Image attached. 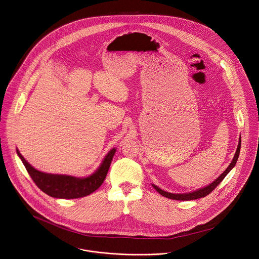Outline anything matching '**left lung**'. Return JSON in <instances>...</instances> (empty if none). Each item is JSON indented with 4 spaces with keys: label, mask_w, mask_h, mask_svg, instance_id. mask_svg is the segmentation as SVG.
Here are the masks:
<instances>
[{
    "label": "left lung",
    "mask_w": 259,
    "mask_h": 259,
    "mask_svg": "<svg viewBox=\"0 0 259 259\" xmlns=\"http://www.w3.org/2000/svg\"><path fill=\"white\" fill-rule=\"evenodd\" d=\"M240 144H241V139H240V137H239L238 146H237L236 152H235V154H234V157H233V159H232L230 166L227 168V170L223 172L215 181H213L211 184H209L208 186H206V187H204V188H201V189H199L198 191H195V192H192V193H187V194H172V193H168V192H165V191L161 190L160 188H158V187L155 186V185H152V186L154 187V189H155L160 195H162L163 197H166V198H168V199H171V200H176V201H191V200H197V199H200V198H203V197L207 196L208 194H210V193L220 185V183L226 178V176L230 172V170L235 166V164H236V162H237V159H238V156H239Z\"/></svg>",
    "instance_id": "8db88e82"
}]
</instances>
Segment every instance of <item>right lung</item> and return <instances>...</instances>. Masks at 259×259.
I'll return each instance as SVG.
<instances>
[{
  "label": "right lung",
  "instance_id": "right-lung-1",
  "mask_svg": "<svg viewBox=\"0 0 259 259\" xmlns=\"http://www.w3.org/2000/svg\"><path fill=\"white\" fill-rule=\"evenodd\" d=\"M115 152V148L110 150L102 161L100 167L92 175L87 178H76L37 171L29 165L19 150H17L18 156L21 158L30 178L38 189L47 195L57 199H78L95 192L104 182Z\"/></svg>",
  "mask_w": 259,
  "mask_h": 259
}]
</instances>
